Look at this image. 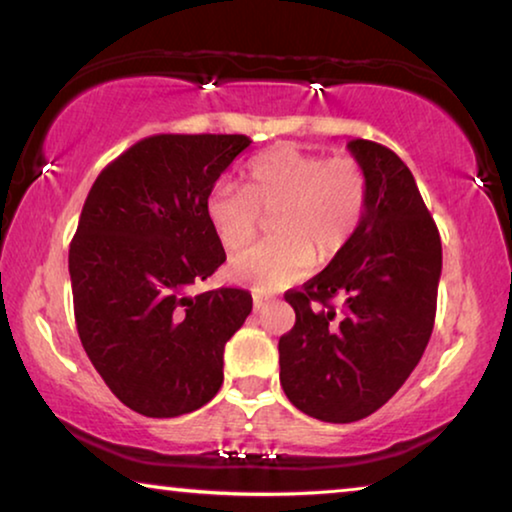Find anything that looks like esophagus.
Here are the masks:
<instances>
[{
  "label": "esophagus",
  "instance_id": "34e87169",
  "mask_svg": "<svg viewBox=\"0 0 512 512\" xmlns=\"http://www.w3.org/2000/svg\"><path fill=\"white\" fill-rule=\"evenodd\" d=\"M253 308H255V313H259V311H264V308H269V301H266V299H259V297H255V299H253Z\"/></svg>",
  "mask_w": 512,
  "mask_h": 512
}]
</instances>
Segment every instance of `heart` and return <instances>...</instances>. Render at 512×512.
Segmentation results:
<instances>
[{"mask_svg": "<svg viewBox=\"0 0 512 512\" xmlns=\"http://www.w3.org/2000/svg\"><path fill=\"white\" fill-rule=\"evenodd\" d=\"M369 208V176L355 157H327L294 143L264 150L248 164L246 187L218 183L206 197V220L220 246H248L273 213L271 241L229 262V276L257 292H280L308 276L315 259L341 255Z\"/></svg>", "mask_w": 512, "mask_h": 512, "instance_id": "heart-1", "label": "heart"}]
</instances>
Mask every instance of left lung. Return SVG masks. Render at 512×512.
I'll return each mask as SVG.
<instances>
[{"label":"left lung","mask_w":512,"mask_h":512,"mask_svg":"<svg viewBox=\"0 0 512 512\" xmlns=\"http://www.w3.org/2000/svg\"><path fill=\"white\" fill-rule=\"evenodd\" d=\"M348 150L369 176L364 222L318 276L285 294L297 322L278 341L287 399L334 424L376 413L413 373L443 266L436 222L401 157L366 139Z\"/></svg>","instance_id":"left-lung-1"}]
</instances>
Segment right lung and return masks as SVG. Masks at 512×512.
I'll return each instance as SVG.
<instances>
[{
    "mask_svg": "<svg viewBox=\"0 0 512 512\" xmlns=\"http://www.w3.org/2000/svg\"><path fill=\"white\" fill-rule=\"evenodd\" d=\"M243 134H155L113 160L85 199L69 248L78 336L127 408L178 417L222 385L225 343L253 311L246 290L187 294L225 262L206 197Z\"/></svg>",
    "mask_w": 512,
    "mask_h": 512,
    "instance_id": "right-lung-1",
    "label": "right lung"
}]
</instances>
